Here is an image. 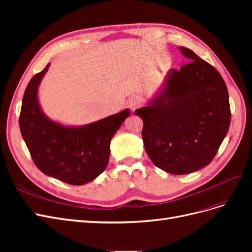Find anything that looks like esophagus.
I'll return each mask as SVG.
<instances>
[{
  "mask_svg": "<svg viewBox=\"0 0 252 252\" xmlns=\"http://www.w3.org/2000/svg\"><path fill=\"white\" fill-rule=\"evenodd\" d=\"M141 105H142V102H141V100H140L139 97L134 96V97L129 98L128 106H129V108H130L131 110H135L136 108H139Z\"/></svg>",
  "mask_w": 252,
  "mask_h": 252,
  "instance_id": "esophagus-1",
  "label": "esophagus"
}]
</instances>
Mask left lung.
Instances as JSON below:
<instances>
[{"mask_svg":"<svg viewBox=\"0 0 252 252\" xmlns=\"http://www.w3.org/2000/svg\"><path fill=\"white\" fill-rule=\"evenodd\" d=\"M190 62L171 69L148 105L134 113L143 120L145 150L157 167L187 174L207 166L230 125L226 84L218 70L186 47Z\"/></svg>","mask_w":252,"mask_h":252,"instance_id":"1","label":"left lung"}]
</instances>
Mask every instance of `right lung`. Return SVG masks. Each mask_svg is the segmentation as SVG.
Listing matches in <instances>:
<instances>
[{
    "label": "right lung",
    "mask_w": 252,
    "mask_h": 252,
    "mask_svg": "<svg viewBox=\"0 0 252 252\" xmlns=\"http://www.w3.org/2000/svg\"><path fill=\"white\" fill-rule=\"evenodd\" d=\"M30 80L23 97L20 130L35 166L43 173L70 185H84L107 167L110 141L130 110L124 109L83 126H64L50 120L37 101V89L47 72Z\"/></svg>",
    "instance_id": "add662e5"
}]
</instances>
